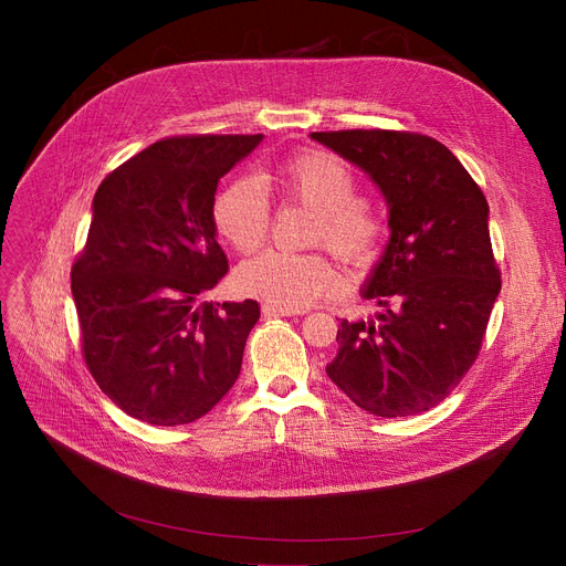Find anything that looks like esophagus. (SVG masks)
<instances>
[{
	"mask_svg": "<svg viewBox=\"0 0 566 566\" xmlns=\"http://www.w3.org/2000/svg\"><path fill=\"white\" fill-rule=\"evenodd\" d=\"M263 316H303L305 310H282V307H273V305H263L261 307Z\"/></svg>",
	"mask_w": 566,
	"mask_h": 566,
	"instance_id": "obj_1",
	"label": "esophagus"
}]
</instances>
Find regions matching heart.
<instances>
[{
  "label": "heart",
  "mask_w": 566,
  "mask_h": 566,
  "mask_svg": "<svg viewBox=\"0 0 566 566\" xmlns=\"http://www.w3.org/2000/svg\"><path fill=\"white\" fill-rule=\"evenodd\" d=\"M275 184L289 201L316 213L314 243L328 245L350 265H367L376 259L382 220L367 199L358 197L360 181L346 160L328 151H303L277 167ZM213 224L238 252H252L265 241L271 231V203L259 178H233L218 192ZM235 282L243 293L268 305L303 310L321 295L337 291L342 275L321 252L265 250L238 265Z\"/></svg>",
  "instance_id": "heart-1"
}]
</instances>
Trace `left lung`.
<instances>
[{"instance_id": "obj_1", "label": "left lung", "mask_w": 566, "mask_h": 566, "mask_svg": "<svg viewBox=\"0 0 566 566\" xmlns=\"http://www.w3.org/2000/svg\"><path fill=\"white\" fill-rule=\"evenodd\" d=\"M312 139L358 165L388 203L390 241L363 295L380 312L342 321L325 367L378 418L438 406L478 360L500 271L489 203L448 146L403 130H331Z\"/></svg>"}]
</instances>
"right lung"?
<instances>
[{
    "instance_id": "obj_1",
    "label": "right lung",
    "mask_w": 566,
    "mask_h": 566,
    "mask_svg": "<svg viewBox=\"0 0 566 566\" xmlns=\"http://www.w3.org/2000/svg\"><path fill=\"white\" fill-rule=\"evenodd\" d=\"M263 135L167 137L103 178L71 271L84 363L130 418L176 427L241 374L259 303H206L229 271L216 241L220 178Z\"/></svg>"
}]
</instances>
